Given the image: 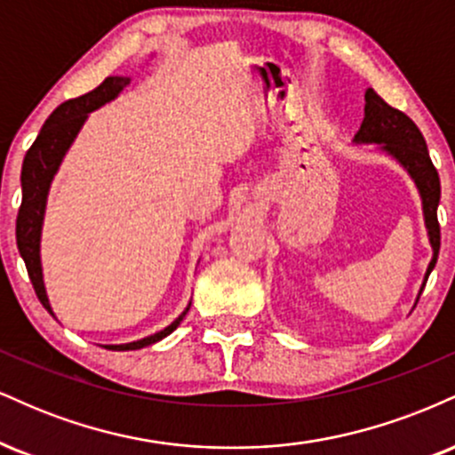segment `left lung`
I'll list each match as a JSON object with an SVG mask.
<instances>
[{
	"mask_svg": "<svg viewBox=\"0 0 455 455\" xmlns=\"http://www.w3.org/2000/svg\"><path fill=\"white\" fill-rule=\"evenodd\" d=\"M363 113L362 128L355 134V140L357 143H383V149L389 151L409 171L417 188H419L427 235H430L432 250H435V257H432L426 271L427 282V275L436 265L438 250H441V227H438L436 218L438 201H441V180H438L435 164L427 154L424 134L412 124L409 115L389 107L374 90L365 92ZM424 286H421V291H424ZM417 301H419V297H417Z\"/></svg>",
	"mask_w": 455,
	"mask_h": 455,
	"instance_id": "8db88e82",
	"label": "left lung"
}]
</instances>
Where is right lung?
<instances>
[{"label": "right lung", "instance_id": "right-lung-1", "mask_svg": "<svg viewBox=\"0 0 455 455\" xmlns=\"http://www.w3.org/2000/svg\"><path fill=\"white\" fill-rule=\"evenodd\" d=\"M128 81L130 78L124 76H108L104 78L93 92L60 104V107L49 115L43 130H40L38 139L34 140V145H31L28 154H25L23 171H20L23 198H20L17 216V245L20 257L25 260V267H28L36 295H38L40 304H43L51 315H53V310H51L49 299H46L43 267H40V228H43L44 205L46 195H49L51 180H53L57 166H60L61 158H64L68 148H70V143L75 140L76 132L83 126V122H85L87 113L102 107L104 102L113 100V98L124 90V85H128ZM188 310H190V306H188L180 315V318H175L169 327L154 333V336H148L143 338V340L128 344H108L107 348H111V351H137V348L149 347V344L158 342L162 338L169 336L171 331H175V329L180 327V323L184 321Z\"/></svg>", "mask_w": 455, "mask_h": 455}]
</instances>
